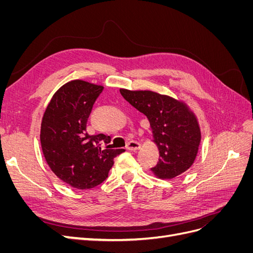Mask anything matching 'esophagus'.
Listing matches in <instances>:
<instances>
[{
  "instance_id": "esophagus-1",
  "label": "esophagus",
  "mask_w": 253,
  "mask_h": 253,
  "mask_svg": "<svg viewBox=\"0 0 253 253\" xmlns=\"http://www.w3.org/2000/svg\"><path fill=\"white\" fill-rule=\"evenodd\" d=\"M141 148V144L138 141H135V140H131L128 141L126 144V149L127 150H139Z\"/></svg>"
}]
</instances>
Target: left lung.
Wrapping results in <instances>:
<instances>
[{
  "mask_svg": "<svg viewBox=\"0 0 253 253\" xmlns=\"http://www.w3.org/2000/svg\"><path fill=\"white\" fill-rule=\"evenodd\" d=\"M120 94L150 121L160 158L152 171L171 179L193 165L201 142V129L186 104L151 90L120 89Z\"/></svg>",
  "mask_w": 253,
  "mask_h": 253,
  "instance_id": "obj_1",
  "label": "left lung"
}]
</instances>
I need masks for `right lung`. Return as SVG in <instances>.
I'll return each mask as SVG.
<instances>
[{
  "mask_svg": "<svg viewBox=\"0 0 253 253\" xmlns=\"http://www.w3.org/2000/svg\"><path fill=\"white\" fill-rule=\"evenodd\" d=\"M103 86L74 80L61 86L45 110L41 147L51 171L76 189H91L109 175L114 158L125 149H111V137L88 135L86 124Z\"/></svg>",
  "mask_w": 253,
  "mask_h": 253,
  "instance_id": "1",
  "label": "right lung"
}]
</instances>
